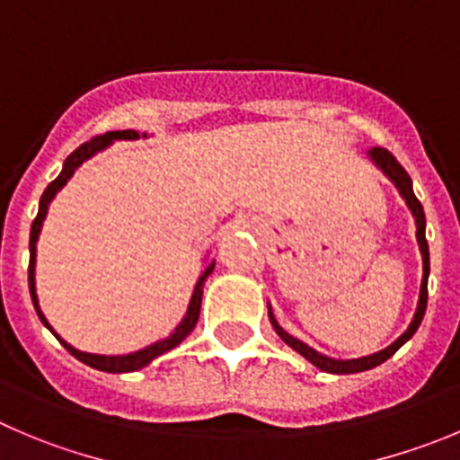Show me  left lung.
I'll return each instance as SVG.
<instances>
[{"label": "left lung", "mask_w": 460, "mask_h": 460, "mask_svg": "<svg viewBox=\"0 0 460 460\" xmlns=\"http://www.w3.org/2000/svg\"><path fill=\"white\" fill-rule=\"evenodd\" d=\"M366 155H368L370 160H373L375 167H377L379 172H382L384 176H386L388 181L395 185V190L400 191V196L404 199L406 208H409L411 214H413L415 239H418L420 252H422V282H420L418 307H415V314H413V318H411L409 327H406V330L402 332V334L397 336V339L393 341L388 348L379 349V352H375V354H366V357H357V358H334V357H327V354L318 352V349L309 348L307 343H303L300 339H296V336L288 334V332L284 330L278 321H275L273 309H270V303H269V321H270V325H273L275 334H278L279 339L288 345V348H293L298 354H303L309 364H314L318 370H323V373H332V375L364 373V370L375 368V366L384 364L386 358H391L393 354H395L397 349H400L402 345H404L406 341H409L411 336L418 332L420 323H422V318H424V312H427V296H429V293H427V282H429V246H427V237H424V227H427V221H424L422 203H420L413 194V182H411L409 173L404 172V167H402L400 162H397L395 157L386 151V148H370Z\"/></svg>", "instance_id": "left-lung-1"}]
</instances>
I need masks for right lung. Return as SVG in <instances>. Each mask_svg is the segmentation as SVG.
<instances>
[{
    "instance_id": "obj_1",
    "label": "right lung",
    "mask_w": 460,
    "mask_h": 460,
    "mask_svg": "<svg viewBox=\"0 0 460 460\" xmlns=\"http://www.w3.org/2000/svg\"><path fill=\"white\" fill-rule=\"evenodd\" d=\"M146 137H148L146 133H137V130H111V133L99 135V137L90 139V142H85V144H81V146H78L76 151L72 153V155H67V160L63 162V172L58 173V178H56L54 182H49V185H47L45 194H42V199H40V205H38V217L33 218V226H31V237H29V252H31V260H29V291H31V300H33V307H36V312H38V318H40L42 325H45L47 330H49L51 334H54L56 339H58L60 343L65 345V349H67L72 357H76L78 361H83V364L90 366V368L102 370V373H135V370H142L144 366L151 364L153 358L162 357V354H167L169 349H173L176 345H181L182 341H185L187 336L191 334V330L196 327V323H199L200 300H203L205 279H208V275L214 270V264H217L214 260L208 261V257H205L203 270H200L199 279H196V287H194V291H191V298H190V305H187V312H185V316H182V321L176 325V330H173L169 336H164V339H160V341H155V343L146 345V348L137 349V352H128V354L83 352V349H76L74 345H69L67 341L63 339V336L56 334L54 327L49 325V321H47L45 314H42L40 303H38V293H36V251H38L36 243H38V237H40V230H42V223H45V218H47V212H49L51 200H54L56 194H58V191L63 190L65 185H67L69 178L76 173V169L81 167L83 162H87L90 157H94L96 153L106 151L111 144L121 142V139H126V142H135V139H146Z\"/></svg>"
}]
</instances>
